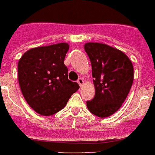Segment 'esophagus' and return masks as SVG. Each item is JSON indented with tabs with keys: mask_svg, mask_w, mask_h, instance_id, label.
<instances>
[{
	"mask_svg": "<svg viewBox=\"0 0 155 155\" xmlns=\"http://www.w3.org/2000/svg\"><path fill=\"white\" fill-rule=\"evenodd\" d=\"M78 83L79 84L80 87H83V83H84V81H83V78H78Z\"/></svg>",
	"mask_w": 155,
	"mask_h": 155,
	"instance_id": "obj_1",
	"label": "esophagus"
}]
</instances>
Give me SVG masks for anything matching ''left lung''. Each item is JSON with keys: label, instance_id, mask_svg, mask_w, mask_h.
<instances>
[{"label": "left lung", "instance_id": "8db88e82", "mask_svg": "<svg viewBox=\"0 0 155 155\" xmlns=\"http://www.w3.org/2000/svg\"><path fill=\"white\" fill-rule=\"evenodd\" d=\"M84 49L92 64L95 96L87 102L88 110L107 118L121 107L134 82V67L124 52L107 44L87 42Z\"/></svg>", "mask_w": 155, "mask_h": 155}]
</instances>
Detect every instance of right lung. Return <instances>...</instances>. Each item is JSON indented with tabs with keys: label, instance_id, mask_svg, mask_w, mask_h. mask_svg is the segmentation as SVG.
Returning <instances> with one entry per match:
<instances>
[{
	"label": "right lung",
	"instance_id": "add662e5",
	"mask_svg": "<svg viewBox=\"0 0 155 155\" xmlns=\"http://www.w3.org/2000/svg\"><path fill=\"white\" fill-rule=\"evenodd\" d=\"M69 45L66 42L31 48L18 62V81L23 97L32 109L43 116L65 107L79 85L68 80L64 64Z\"/></svg>",
	"mask_w": 155,
	"mask_h": 155
}]
</instances>
